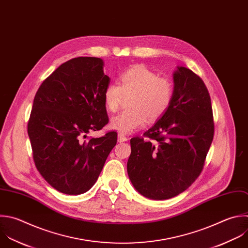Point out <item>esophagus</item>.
Listing matches in <instances>:
<instances>
[{"label":"esophagus","mask_w":248,"mask_h":248,"mask_svg":"<svg viewBox=\"0 0 248 248\" xmlns=\"http://www.w3.org/2000/svg\"><path fill=\"white\" fill-rule=\"evenodd\" d=\"M127 140V137L126 136H124V134H122V133H119L118 134V141L119 142H125Z\"/></svg>","instance_id":"34e87169"}]
</instances>
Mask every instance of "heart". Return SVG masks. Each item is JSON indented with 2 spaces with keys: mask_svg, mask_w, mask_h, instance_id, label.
<instances>
[{
  "mask_svg": "<svg viewBox=\"0 0 248 248\" xmlns=\"http://www.w3.org/2000/svg\"><path fill=\"white\" fill-rule=\"evenodd\" d=\"M174 88L171 79L158 77L144 65H134L120 76V85L111 82L104 91V104L110 112L121 107L124 96H130L128 110L112 118L110 126L129 134L140 129L147 119L158 120L170 109Z\"/></svg>",
  "mask_w": 248,
  "mask_h": 248,
  "instance_id": "b5f03b06",
  "label": "heart"
}]
</instances>
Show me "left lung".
Segmentation results:
<instances>
[{
  "instance_id": "1",
  "label": "left lung",
  "mask_w": 248,
  "mask_h": 248,
  "mask_svg": "<svg viewBox=\"0 0 248 248\" xmlns=\"http://www.w3.org/2000/svg\"><path fill=\"white\" fill-rule=\"evenodd\" d=\"M172 103L143 137L130 139L128 177L152 200L171 199L201 174L214 135L211 100L203 80L186 67L173 73Z\"/></svg>"
}]
</instances>
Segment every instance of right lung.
<instances>
[{
  "label": "right lung",
  "mask_w": 248,
  "mask_h": 248,
  "mask_svg": "<svg viewBox=\"0 0 248 248\" xmlns=\"http://www.w3.org/2000/svg\"><path fill=\"white\" fill-rule=\"evenodd\" d=\"M98 57L61 64L39 88L28 122L33 158L45 180L66 195L88 192L117 144V133L89 137L108 124L103 93L110 78Z\"/></svg>",
  "instance_id": "1"
}]
</instances>
